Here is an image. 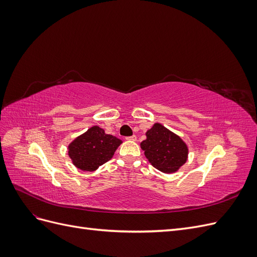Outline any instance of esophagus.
I'll use <instances>...</instances> for the list:
<instances>
[{
    "instance_id": "34e87169",
    "label": "esophagus",
    "mask_w": 257,
    "mask_h": 257,
    "mask_svg": "<svg viewBox=\"0 0 257 257\" xmlns=\"http://www.w3.org/2000/svg\"><path fill=\"white\" fill-rule=\"evenodd\" d=\"M125 139H126V141H130V142H135L136 139H137V137H136L135 135H132V136H128V137H126Z\"/></svg>"
}]
</instances>
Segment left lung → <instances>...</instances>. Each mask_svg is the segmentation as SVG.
Returning a JSON list of instances; mask_svg holds the SVG:
<instances>
[{
    "label": "left lung",
    "mask_w": 257,
    "mask_h": 257,
    "mask_svg": "<svg viewBox=\"0 0 257 257\" xmlns=\"http://www.w3.org/2000/svg\"><path fill=\"white\" fill-rule=\"evenodd\" d=\"M141 146L146 158L161 172L170 174L181 167L188 159V147L182 139L160 123H155L146 133Z\"/></svg>",
    "instance_id": "1"
}]
</instances>
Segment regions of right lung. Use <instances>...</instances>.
Wrapping results in <instances>:
<instances>
[{
    "label": "right lung",
    "instance_id": "add662e5",
    "mask_svg": "<svg viewBox=\"0 0 257 257\" xmlns=\"http://www.w3.org/2000/svg\"><path fill=\"white\" fill-rule=\"evenodd\" d=\"M121 143L103 128L92 126L68 146V155L77 168L93 172L112 158Z\"/></svg>",
    "mask_w": 257,
    "mask_h": 257
}]
</instances>
